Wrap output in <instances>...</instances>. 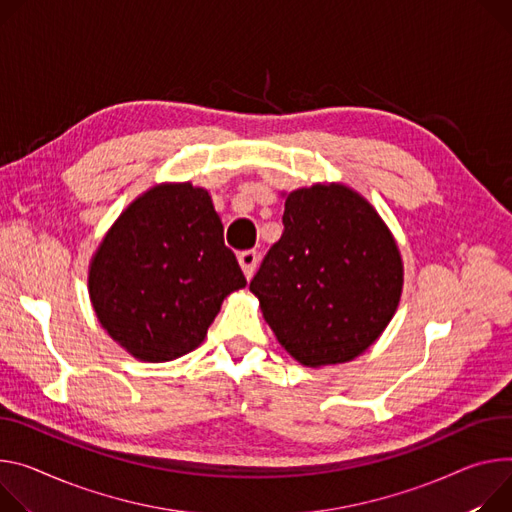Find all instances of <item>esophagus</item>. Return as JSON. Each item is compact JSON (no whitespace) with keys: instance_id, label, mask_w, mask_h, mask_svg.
<instances>
[{"instance_id":"obj_1","label":"esophagus","mask_w":512,"mask_h":512,"mask_svg":"<svg viewBox=\"0 0 512 512\" xmlns=\"http://www.w3.org/2000/svg\"><path fill=\"white\" fill-rule=\"evenodd\" d=\"M239 263H241V267H243V271L247 275V280H249V277L255 271V267H257V263H259V253L255 249L243 251V253H239Z\"/></svg>"}]
</instances>
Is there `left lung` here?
<instances>
[{
  "label": "left lung",
  "instance_id": "1",
  "mask_svg": "<svg viewBox=\"0 0 512 512\" xmlns=\"http://www.w3.org/2000/svg\"><path fill=\"white\" fill-rule=\"evenodd\" d=\"M282 222V239L249 288L300 363L351 361L382 335L400 302L396 241L369 202L335 183L292 192Z\"/></svg>",
  "mask_w": 512,
  "mask_h": 512
}]
</instances>
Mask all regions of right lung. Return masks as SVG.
<instances>
[{
    "mask_svg": "<svg viewBox=\"0 0 512 512\" xmlns=\"http://www.w3.org/2000/svg\"><path fill=\"white\" fill-rule=\"evenodd\" d=\"M247 286L206 190L159 185L114 222L89 267V296L108 335L143 361L196 349L222 300Z\"/></svg>",
    "mask_w": 512,
    "mask_h": 512,
    "instance_id": "1",
    "label": "right lung"
}]
</instances>
